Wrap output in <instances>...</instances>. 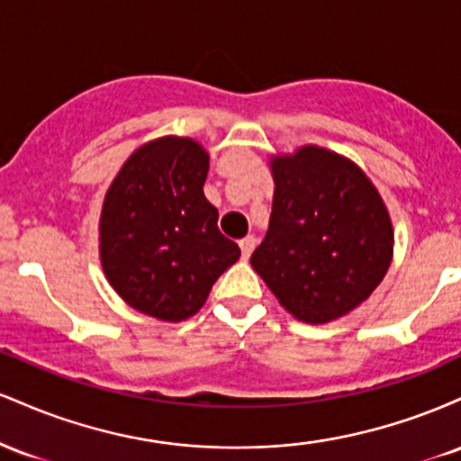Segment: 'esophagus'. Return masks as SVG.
Masks as SVG:
<instances>
[{
  "instance_id": "34e87169",
  "label": "esophagus",
  "mask_w": 461,
  "mask_h": 461,
  "mask_svg": "<svg viewBox=\"0 0 461 461\" xmlns=\"http://www.w3.org/2000/svg\"><path fill=\"white\" fill-rule=\"evenodd\" d=\"M238 245H240L242 260H249V256H251L253 249H256V238H253V236H247V238H242V240L238 242Z\"/></svg>"
}]
</instances>
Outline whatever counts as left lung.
<instances>
[{
	"mask_svg": "<svg viewBox=\"0 0 461 461\" xmlns=\"http://www.w3.org/2000/svg\"><path fill=\"white\" fill-rule=\"evenodd\" d=\"M268 231L251 267L294 319L330 322L382 284L394 230L382 194L356 162L319 145L271 158Z\"/></svg>",
	"mask_w": 461,
	"mask_h": 461,
	"instance_id": "left-lung-1",
	"label": "left lung"
}]
</instances>
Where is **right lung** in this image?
<instances>
[{
	"label": "right lung",
	"instance_id": "right-lung-1",
	"mask_svg": "<svg viewBox=\"0 0 461 461\" xmlns=\"http://www.w3.org/2000/svg\"><path fill=\"white\" fill-rule=\"evenodd\" d=\"M210 156L186 136L139 147L110 184L99 216V260L130 308L179 322L197 314L240 249L205 199Z\"/></svg>",
	"mask_w": 461,
	"mask_h": 461
}]
</instances>
